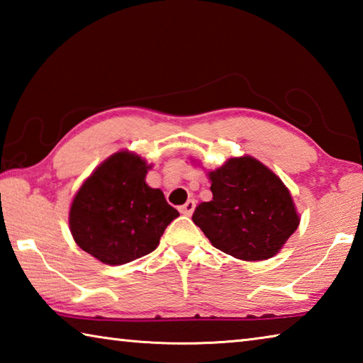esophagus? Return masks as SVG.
Segmentation results:
<instances>
[{"mask_svg": "<svg viewBox=\"0 0 363 363\" xmlns=\"http://www.w3.org/2000/svg\"><path fill=\"white\" fill-rule=\"evenodd\" d=\"M194 210H195V200H187L186 203H184V205L179 208V211H181L182 214H186V216H190V214L194 213Z\"/></svg>", "mask_w": 363, "mask_h": 363, "instance_id": "1", "label": "esophagus"}]
</instances>
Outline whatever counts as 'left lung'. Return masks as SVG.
<instances>
[{"instance_id": "left-lung-1", "label": "left lung", "mask_w": 363, "mask_h": 363, "mask_svg": "<svg viewBox=\"0 0 363 363\" xmlns=\"http://www.w3.org/2000/svg\"><path fill=\"white\" fill-rule=\"evenodd\" d=\"M208 176L213 199L195 208L192 220L213 247L243 261L277 255L299 225L280 177L248 155L227 160Z\"/></svg>"}]
</instances>
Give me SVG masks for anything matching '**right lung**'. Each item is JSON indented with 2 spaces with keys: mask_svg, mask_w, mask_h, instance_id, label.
<instances>
[{
  "mask_svg": "<svg viewBox=\"0 0 363 363\" xmlns=\"http://www.w3.org/2000/svg\"><path fill=\"white\" fill-rule=\"evenodd\" d=\"M150 167L121 150L94 169L72 201L73 240L104 264L120 266L152 253L179 213L160 189L145 184Z\"/></svg>",
  "mask_w": 363,
  "mask_h": 363,
  "instance_id": "right-lung-1",
  "label": "right lung"
}]
</instances>
